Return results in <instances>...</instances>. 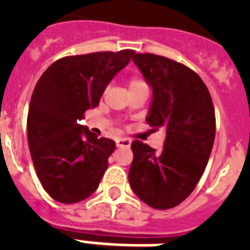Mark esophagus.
Here are the masks:
<instances>
[{
  "mask_svg": "<svg viewBox=\"0 0 250 250\" xmlns=\"http://www.w3.org/2000/svg\"><path fill=\"white\" fill-rule=\"evenodd\" d=\"M116 146L118 147H130L131 146V141L127 139V138H118L116 139Z\"/></svg>",
  "mask_w": 250,
  "mask_h": 250,
  "instance_id": "1",
  "label": "esophagus"
}]
</instances>
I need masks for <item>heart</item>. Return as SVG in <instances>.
Instances as JSON below:
<instances>
[{
	"label": "heart",
	"instance_id": "b5f03b06",
	"mask_svg": "<svg viewBox=\"0 0 250 250\" xmlns=\"http://www.w3.org/2000/svg\"><path fill=\"white\" fill-rule=\"evenodd\" d=\"M143 85H146L145 83L139 80V79H131L130 82H128V89H132V88H138V87H143Z\"/></svg>",
	"mask_w": 250,
	"mask_h": 250
}]
</instances>
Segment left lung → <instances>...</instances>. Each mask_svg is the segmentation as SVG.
Segmentation results:
<instances>
[{"label":"left lung","instance_id":"1","mask_svg":"<svg viewBox=\"0 0 250 250\" xmlns=\"http://www.w3.org/2000/svg\"><path fill=\"white\" fill-rule=\"evenodd\" d=\"M152 89L146 122L163 127L161 151L134 141L128 181L138 198L154 209H171L191 194L209 161L215 114L202 79L181 62L152 53L132 57Z\"/></svg>","mask_w":250,"mask_h":250}]
</instances>
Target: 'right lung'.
I'll return each mask as SVG.
<instances>
[{
    "label": "right lung",
    "mask_w": 250,
    "mask_h": 250,
    "mask_svg": "<svg viewBox=\"0 0 250 250\" xmlns=\"http://www.w3.org/2000/svg\"><path fill=\"white\" fill-rule=\"evenodd\" d=\"M135 52L62 57L36 84L28 111V143L42 188L62 204H76L98 188L115 142L79 122L98 107L109 82Z\"/></svg>",
    "instance_id": "add662e5"
}]
</instances>
